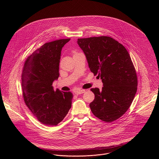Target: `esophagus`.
Returning <instances> with one entry per match:
<instances>
[{
    "mask_svg": "<svg viewBox=\"0 0 159 159\" xmlns=\"http://www.w3.org/2000/svg\"><path fill=\"white\" fill-rule=\"evenodd\" d=\"M85 92H86V91H85V90H84V89H80V90L76 91V94H77V95H80V94H81V93H84Z\"/></svg>",
    "mask_w": 159,
    "mask_h": 159,
    "instance_id": "obj_1",
    "label": "esophagus"
}]
</instances>
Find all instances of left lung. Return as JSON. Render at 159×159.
Here are the masks:
<instances>
[{"instance_id":"8db88e82","label":"left lung","mask_w":159,"mask_h":159,"mask_svg":"<svg viewBox=\"0 0 159 159\" xmlns=\"http://www.w3.org/2000/svg\"><path fill=\"white\" fill-rule=\"evenodd\" d=\"M89 67L100 77L102 90L92 88L95 98L89 105L95 116L111 122L120 117L130 107L137 91L136 71L125 48L106 36L78 39Z\"/></svg>"}]
</instances>
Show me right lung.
<instances>
[{"label": "right lung", "instance_id": "right-lung-1", "mask_svg": "<svg viewBox=\"0 0 159 159\" xmlns=\"http://www.w3.org/2000/svg\"><path fill=\"white\" fill-rule=\"evenodd\" d=\"M70 39L46 43L25 61L21 75L24 100L37 119L47 125H56L68 113L73 94L54 91L52 83L59 76L62 48Z\"/></svg>", "mask_w": 159, "mask_h": 159}]
</instances>
